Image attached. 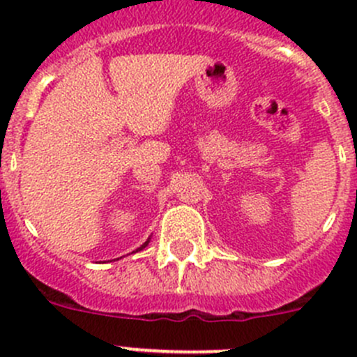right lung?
Masks as SVG:
<instances>
[{
    "label": "right lung",
    "mask_w": 357,
    "mask_h": 357,
    "mask_svg": "<svg viewBox=\"0 0 357 357\" xmlns=\"http://www.w3.org/2000/svg\"><path fill=\"white\" fill-rule=\"evenodd\" d=\"M149 242H150V238H149V240H146V242H145V243H143V245H142V247H139V248H136V252H138V250H143V248H145L146 245H149Z\"/></svg>",
    "instance_id": "1"
}]
</instances>
